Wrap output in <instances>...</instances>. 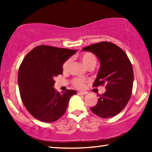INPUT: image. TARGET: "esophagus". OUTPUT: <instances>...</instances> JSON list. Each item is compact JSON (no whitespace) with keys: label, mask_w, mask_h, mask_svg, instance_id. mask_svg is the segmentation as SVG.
Masks as SVG:
<instances>
[{"label":"esophagus","mask_w":152,"mask_h":152,"mask_svg":"<svg viewBox=\"0 0 152 152\" xmlns=\"http://www.w3.org/2000/svg\"><path fill=\"white\" fill-rule=\"evenodd\" d=\"M86 94V92H77V94L78 95H85Z\"/></svg>","instance_id":"34e87169"}]
</instances>
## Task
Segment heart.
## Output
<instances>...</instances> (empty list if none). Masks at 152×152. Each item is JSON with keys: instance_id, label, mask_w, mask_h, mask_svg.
Returning <instances> with one entry per match:
<instances>
[{"instance_id": "1", "label": "heart", "mask_w": 152, "mask_h": 152, "mask_svg": "<svg viewBox=\"0 0 152 152\" xmlns=\"http://www.w3.org/2000/svg\"><path fill=\"white\" fill-rule=\"evenodd\" d=\"M79 59L81 61L83 65L88 69L93 68L96 64L97 62V58L96 56L91 52H83L82 53L79 54L78 56ZM71 64L70 60H67L63 64V70L64 72H67L69 69ZM86 83V80L80 78H75L72 80V83L74 87L77 88H83L84 87Z\"/></svg>"}]
</instances>
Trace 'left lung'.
<instances>
[{
  "mask_svg": "<svg viewBox=\"0 0 152 152\" xmlns=\"http://www.w3.org/2000/svg\"><path fill=\"white\" fill-rule=\"evenodd\" d=\"M83 50L92 52L100 59V67L93 87L105 85L106 89L91 110L102 118L117 115L131 96L134 74L131 61L121 48L110 42L96 43Z\"/></svg>",
  "mask_w": 152,
  "mask_h": 152,
  "instance_id": "8db88e82",
  "label": "left lung"
}]
</instances>
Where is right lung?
Masks as SVG:
<instances>
[{"label": "right lung", "mask_w": 152, "mask_h": 152, "mask_svg": "<svg viewBox=\"0 0 152 152\" xmlns=\"http://www.w3.org/2000/svg\"><path fill=\"white\" fill-rule=\"evenodd\" d=\"M76 50L40 45L32 49L21 62L18 72L20 96L27 111L45 123L57 121L66 112L74 90L65 92L54 88L55 77L63 73L65 61Z\"/></svg>", "instance_id": "add662e5"}]
</instances>
